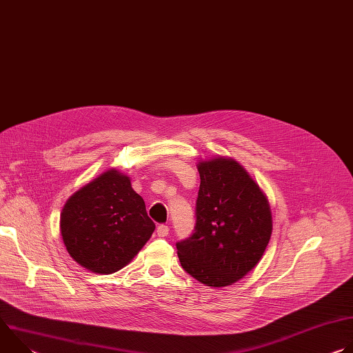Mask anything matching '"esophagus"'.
Listing matches in <instances>:
<instances>
[{
	"label": "esophagus",
	"instance_id": "obj_1",
	"mask_svg": "<svg viewBox=\"0 0 353 353\" xmlns=\"http://www.w3.org/2000/svg\"><path fill=\"white\" fill-rule=\"evenodd\" d=\"M157 233L159 237H166L169 234V226L166 225H159L157 229Z\"/></svg>",
	"mask_w": 353,
	"mask_h": 353
}]
</instances>
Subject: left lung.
<instances>
[{"label": "left lung", "mask_w": 353, "mask_h": 353, "mask_svg": "<svg viewBox=\"0 0 353 353\" xmlns=\"http://www.w3.org/2000/svg\"><path fill=\"white\" fill-rule=\"evenodd\" d=\"M194 233L179 241L181 267L212 288L233 285L261 260L272 233L267 195L234 159L199 161Z\"/></svg>", "instance_id": "left-lung-1"}]
</instances>
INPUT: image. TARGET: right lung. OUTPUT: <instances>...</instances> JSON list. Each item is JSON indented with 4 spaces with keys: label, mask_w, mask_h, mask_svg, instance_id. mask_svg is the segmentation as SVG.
Returning <instances> with one entry per match:
<instances>
[{
    "label": "right lung",
    "mask_w": 353,
    "mask_h": 353,
    "mask_svg": "<svg viewBox=\"0 0 353 353\" xmlns=\"http://www.w3.org/2000/svg\"><path fill=\"white\" fill-rule=\"evenodd\" d=\"M60 230L74 261L108 275L131 263L152 236L155 223L130 177L109 169L67 199Z\"/></svg>",
    "instance_id": "obj_1"
}]
</instances>
